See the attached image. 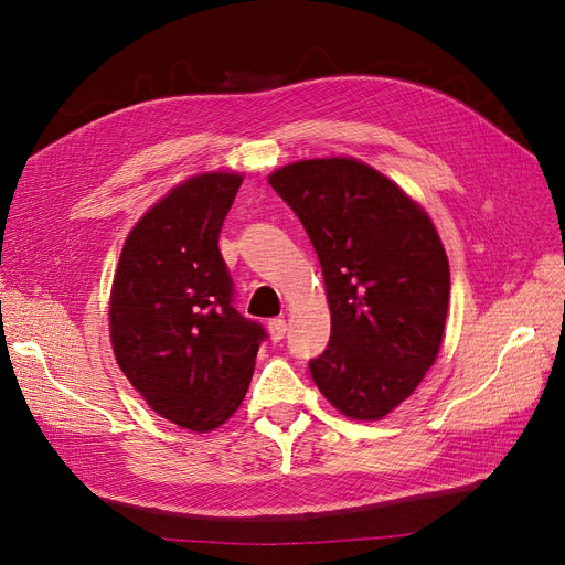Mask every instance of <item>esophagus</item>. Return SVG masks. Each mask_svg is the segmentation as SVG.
Listing matches in <instances>:
<instances>
[{
  "instance_id": "esophagus-1",
  "label": "esophagus",
  "mask_w": 565,
  "mask_h": 565,
  "mask_svg": "<svg viewBox=\"0 0 565 565\" xmlns=\"http://www.w3.org/2000/svg\"><path fill=\"white\" fill-rule=\"evenodd\" d=\"M267 330H270L273 341H281L286 337V320L284 318H273L267 322Z\"/></svg>"
}]
</instances>
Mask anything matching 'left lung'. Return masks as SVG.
<instances>
[{
	"instance_id": "8db88e82",
	"label": "left lung",
	"mask_w": 565,
	"mask_h": 565,
	"mask_svg": "<svg viewBox=\"0 0 565 565\" xmlns=\"http://www.w3.org/2000/svg\"><path fill=\"white\" fill-rule=\"evenodd\" d=\"M318 254L332 311L328 348L309 360L320 394L375 422L419 387L447 322V252L387 175L350 158L292 162L270 175Z\"/></svg>"
}]
</instances>
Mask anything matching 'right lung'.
I'll list each match as a JSON object with an SVG mask.
<instances>
[{
  "label": "right lung",
  "mask_w": 565,
  "mask_h": 565,
  "mask_svg": "<svg viewBox=\"0 0 565 565\" xmlns=\"http://www.w3.org/2000/svg\"><path fill=\"white\" fill-rule=\"evenodd\" d=\"M243 175L201 173L130 231L114 275L116 362L160 417L205 433L241 407L267 339L233 307L220 231Z\"/></svg>",
  "instance_id": "obj_1"
}]
</instances>
